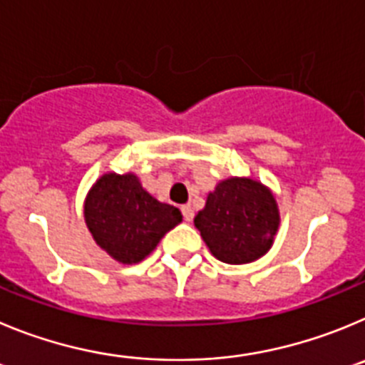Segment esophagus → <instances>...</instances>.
Instances as JSON below:
<instances>
[{
  "mask_svg": "<svg viewBox=\"0 0 365 365\" xmlns=\"http://www.w3.org/2000/svg\"><path fill=\"white\" fill-rule=\"evenodd\" d=\"M182 215H183V220H185V222H192V218H195V209H192L190 205H183Z\"/></svg>",
  "mask_w": 365,
  "mask_h": 365,
  "instance_id": "esophagus-1",
  "label": "esophagus"
}]
</instances>
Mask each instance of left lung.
<instances>
[{
  "label": "left lung",
  "mask_w": 365,
  "mask_h": 365,
  "mask_svg": "<svg viewBox=\"0 0 365 365\" xmlns=\"http://www.w3.org/2000/svg\"><path fill=\"white\" fill-rule=\"evenodd\" d=\"M195 227L220 262L251 264L274 244L280 209L272 190L251 176H231L207 195Z\"/></svg>",
  "instance_id": "left-lung-1"
}]
</instances>
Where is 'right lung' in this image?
I'll use <instances>...</instances> for the list:
<instances>
[{
	"mask_svg": "<svg viewBox=\"0 0 365 365\" xmlns=\"http://www.w3.org/2000/svg\"><path fill=\"white\" fill-rule=\"evenodd\" d=\"M83 218L98 247L118 264L133 265L147 258L183 216L178 207L149 195L134 173H105L85 196Z\"/></svg>",
	"mask_w": 365,
	"mask_h": 365,
	"instance_id": "1",
	"label": "right lung"
}]
</instances>
